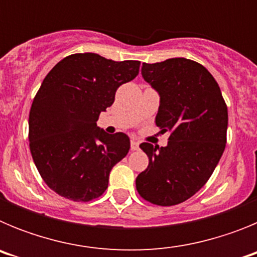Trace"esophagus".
Returning a JSON list of instances; mask_svg holds the SVG:
<instances>
[{
    "mask_svg": "<svg viewBox=\"0 0 257 257\" xmlns=\"http://www.w3.org/2000/svg\"><path fill=\"white\" fill-rule=\"evenodd\" d=\"M139 149V143L136 140H131V151H138Z\"/></svg>",
    "mask_w": 257,
    "mask_h": 257,
    "instance_id": "esophagus-1",
    "label": "esophagus"
}]
</instances>
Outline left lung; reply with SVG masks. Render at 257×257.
I'll use <instances>...</instances> for the list:
<instances>
[{
  "mask_svg": "<svg viewBox=\"0 0 257 257\" xmlns=\"http://www.w3.org/2000/svg\"><path fill=\"white\" fill-rule=\"evenodd\" d=\"M142 76L161 96L156 124L169 133L167 147L143 143L148 169L136 190L157 206H175L208 181L225 149L228 106L212 74L185 58L143 63Z\"/></svg>",
  "mask_w": 257,
  "mask_h": 257,
  "instance_id": "obj_1",
  "label": "left lung"
}]
</instances>
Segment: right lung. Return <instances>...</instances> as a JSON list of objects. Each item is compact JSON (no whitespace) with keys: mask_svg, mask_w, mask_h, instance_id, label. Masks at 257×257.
Here are the masks:
<instances>
[{"mask_svg":"<svg viewBox=\"0 0 257 257\" xmlns=\"http://www.w3.org/2000/svg\"><path fill=\"white\" fill-rule=\"evenodd\" d=\"M140 61L72 54L45 77L29 112V148L47 187L74 202L103 196L109 172L126 157L130 139L97 128L117 88L139 74Z\"/></svg>","mask_w":257,"mask_h":257,"instance_id":"1","label":"right lung"}]
</instances>
